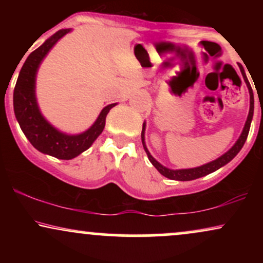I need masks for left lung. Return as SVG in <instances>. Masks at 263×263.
I'll return each mask as SVG.
<instances>
[{"mask_svg":"<svg viewBox=\"0 0 263 263\" xmlns=\"http://www.w3.org/2000/svg\"><path fill=\"white\" fill-rule=\"evenodd\" d=\"M242 77H243V79H245V83H246L247 87H249V91H250V111H249V116H247V120H246V123H245V127H243L242 132H241L240 137H238L236 143H235L234 146H232L231 148L228 151V152L224 153V155H222L221 157H219L218 159H215V161L209 162V163H206V164L200 165V167H197V168H189V170H177V171H174V170H170V168L164 167V165H162L161 163L157 162L156 159L153 158L152 156H151L149 151L147 149L146 143H144V129H146V123H143V127H142V134H141L142 144H143V148H144V151H146L147 156H148L149 162L152 163L153 165H155L156 170L158 171L159 173L162 174V176L170 178V179H173V180H182V182H185V180L198 179V178L208 176V174H210V173H213V172L218 171L219 168L224 167L225 164H228V163L230 162L231 159L234 158V157L236 156L238 152H240L241 148H242V146L245 144L247 136H249L250 126H251L252 116H253V92H252L251 85H250L249 80H247L246 75L243 74V71H242Z\"/></svg>","mask_w":263,"mask_h":263,"instance_id":"1","label":"left lung"}]
</instances>
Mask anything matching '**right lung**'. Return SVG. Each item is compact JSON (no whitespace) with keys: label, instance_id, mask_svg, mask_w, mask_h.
Wrapping results in <instances>:
<instances>
[{"label":"right lung","instance_id":"1","mask_svg":"<svg viewBox=\"0 0 263 263\" xmlns=\"http://www.w3.org/2000/svg\"><path fill=\"white\" fill-rule=\"evenodd\" d=\"M70 31L71 29H60L29 54L18 75L13 92L14 115L23 134L35 149L59 159L75 158L89 148L101 135L108 111L116 105L111 104L102 108L91 127L79 135L63 134L54 128L41 114L35 99L37 70L53 45Z\"/></svg>","mask_w":263,"mask_h":263}]
</instances>
